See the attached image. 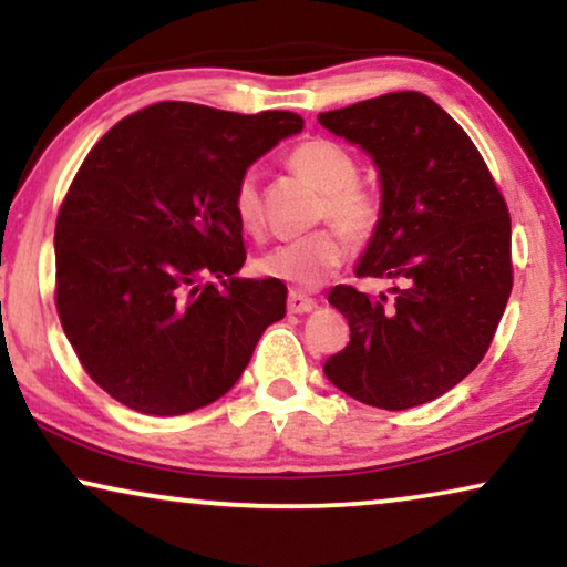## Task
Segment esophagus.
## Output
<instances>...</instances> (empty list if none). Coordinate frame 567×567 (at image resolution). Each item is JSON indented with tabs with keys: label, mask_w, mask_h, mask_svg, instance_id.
Segmentation results:
<instances>
[{
	"label": "esophagus",
	"mask_w": 567,
	"mask_h": 567,
	"mask_svg": "<svg viewBox=\"0 0 567 567\" xmlns=\"http://www.w3.org/2000/svg\"><path fill=\"white\" fill-rule=\"evenodd\" d=\"M288 311L290 313H311V311H316V300L303 296V292H290Z\"/></svg>",
	"instance_id": "1"
}]
</instances>
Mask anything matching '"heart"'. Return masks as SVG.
<instances>
[{"label":"heart","mask_w":567,"mask_h":567,"mask_svg":"<svg viewBox=\"0 0 567 567\" xmlns=\"http://www.w3.org/2000/svg\"><path fill=\"white\" fill-rule=\"evenodd\" d=\"M288 165L300 176L313 181L323 192L321 220L337 228H321L303 238L288 240L259 259V271L290 285L292 290H316L347 259L344 233L358 244L371 240L381 228L383 202L373 186L362 184L360 163L350 150L329 137H308L288 153ZM233 215L246 233L261 230L264 209L259 178L246 171L233 188Z\"/></svg>","instance_id":"heart-1"}]
</instances>
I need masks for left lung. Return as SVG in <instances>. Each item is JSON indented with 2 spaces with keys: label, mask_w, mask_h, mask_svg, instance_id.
<instances>
[{
  "label": "left lung",
  "mask_w": 567,
  "mask_h": 567,
  "mask_svg": "<svg viewBox=\"0 0 567 567\" xmlns=\"http://www.w3.org/2000/svg\"><path fill=\"white\" fill-rule=\"evenodd\" d=\"M319 121L381 171L383 220L358 277L402 282L391 303L352 285L331 290L350 344L323 373L379 410L433 402L480 365L508 303V205L470 134L427 95L386 93Z\"/></svg>",
  "instance_id": "obj_1"
}]
</instances>
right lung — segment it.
Instances as JSON below:
<instances>
[{"label": "right lung", "mask_w": 567, "mask_h": 567, "mask_svg": "<svg viewBox=\"0 0 567 567\" xmlns=\"http://www.w3.org/2000/svg\"><path fill=\"white\" fill-rule=\"evenodd\" d=\"M300 130L290 111L163 101L90 150L56 215L54 300L80 365L111 399L157 417L213 404L282 319L279 279L236 277L246 248L233 188Z\"/></svg>", "instance_id": "right-lung-1"}]
</instances>
